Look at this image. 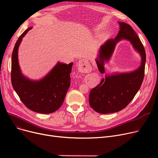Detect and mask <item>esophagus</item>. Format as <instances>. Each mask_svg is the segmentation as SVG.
<instances>
[{
  "instance_id": "obj_1",
  "label": "esophagus",
  "mask_w": 158,
  "mask_h": 158,
  "mask_svg": "<svg viewBox=\"0 0 158 158\" xmlns=\"http://www.w3.org/2000/svg\"><path fill=\"white\" fill-rule=\"evenodd\" d=\"M79 71L81 72H89L91 70V66L86 60H81L78 63Z\"/></svg>"
}]
</instances>
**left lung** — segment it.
I'll return each mask as SVG.
<instances>
[{
  "mask_svg": "<svg viewBox=\"0 0 158 158\" xmlns=\"http://www.w3.org/2000/svg\"><path fill=\"white\" fill-rule=\"evenodd\" d=\"M118 23L120 27L117 36L114 39L107 40L101 47L100 54L96 60L99 72L104 73V61L109 60L116 44L122 39L128 40L139 52L142 64L139 69L132 72L106 76L100 84L91 89L89 106L99 113H115L125 108L138 92L145 75L146 53L142 41L130 25L120 22Z\"/></svg>",
  "mask_w": 158,
  "mask_h": 158,
  "instance_id": "left-lung-1",
  "label": "left lung"
}]
</instances>
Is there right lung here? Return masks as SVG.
<instances>
[{"label":"right lung","mask_w":158,"mask_h":158,"mask_svg":"<svg viewBox=\"0 0 158 158\" xmlns=\"http://www.w3.org/2000/svg\"><path fill=\"white\" fill-rule=\"evenodd\" d=\"M31 29L32 27L25 31L15 45L11 59V83L28 109L39 113H51L59 109L64 101L70 85L73 63L69 64L57 63L47 76L38 81L23 77L19 65L18 48L22 38Z\"/></svg>","instance_id":"add662e5"}]
</instances>
